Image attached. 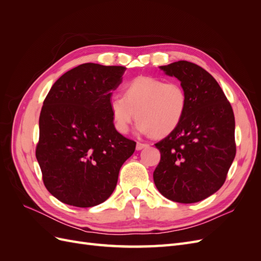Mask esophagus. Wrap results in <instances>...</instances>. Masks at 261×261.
Masks as SVG:
<instances>
[{
  "label": "esophagus",
  "mask_w": 261,
  "mask_h": 261,
  "mask_svg": "<svg viewBox=\"0 0 261 261\" xmlns=\"http://www.w3.org/2000/svg\"><path fill=\"white\" fill-rule=\"evenodd\" d=\"M149 145L148 144H143V143H137V145H136V149L137 150H141V149H144V148H147Z\"/></svg>",
  "instance_id": "esophagus-1"
}]
</instances>
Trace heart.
<instances>
[{
  "instance_id": "b5f03b06",
  "label": "heart",
  "mask_w": 261,
  "mask_h": 261,
  "mask_svg": "<svg viewBox=\"0 0 261 261\" xmlns=\"http://www.w3.org/2000/svg\"><path fill=\"white\" fill-rule=\"evenodd\" d=\"M187 109V93L176 82L165 83L150 76H139L126 84L122 97H112L110 111L115 129L126 134L132 122L137 129L152 137H164L183 120Z\"/></svg>"
}]
</instances>
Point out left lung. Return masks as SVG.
<instances>
[{"label": "left lung", "mask_w": 261, "mask_h": 261, "mask_svg": "<svg viewBox=\"0 0 261 261\" xmlns=\"http://www.w3.org/2000/svg\"><path fill=\"white\" fill-rule=\"evenodd\" d=\"M180 82L187 93L183 120L155 144L161 159L154 184L165 198L200 201L224 184L235 158V120L231 103L206 69L187 61L160 66Z\"/></svg>", "instance_id": "8db88e82"}]
</instances>
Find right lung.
Wrapping results in <instances>:
<instances>
[{"mask_svg":"<svg viewBox=\"0 0 261 261\" xmlns=\"http://www.w3.org/2000/svg\"><path fill=\"white\" fill-rule=\"evenodd\" d=\"M125 69L85 63L62 75L43 101L36 156L44 186L62 202L88 208L106 201L135 151L110 111Z\"/></svg>","mask_w":261,"mask_h":261,"instance_id":"1","label":"right lung"}]
</instances>
